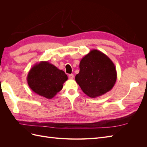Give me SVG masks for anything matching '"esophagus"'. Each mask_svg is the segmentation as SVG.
Returning a JSON list of instances; mask_svg holds the SVG:
<instances>
[{
  "mask_svg": "<svg viewBox=\"0 0 147 147\" xmlns=\"http://www.w3.org/2000/svg\"><path fill=\"white\" fill-rule=\"evenodd\" d=\"M74 74H69V78L70 79H73L74 78Z\"/></svg>",
  "mask_w": 147,
  "mask_h": 147,
  "instance_id": "obj_1",
  "label": "esophagus"
}]
</instances>
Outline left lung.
Listing matches in <instances>:
<instances>
[{"mask_svg": "<svg viewBox=\"0 0 147 147\" xmlns=\"http://www.w3.org/2000/svg\"><path fill=\"white\" fill-rule=\"evenodd\" d=\"M75 81L84 94L91 98L102 96L113 88L117 81L116 67L109 57L92 50L80 62Z\"/></svg>", "mask_w": 147, "mask_h": 147, "instance_id": "left-lung-1", "label": "left lung"}]
</instances>
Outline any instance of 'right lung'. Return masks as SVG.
I'll return each mask as SVG.
<instances>
[{"instance_id": "obj_1", "label": "right lung", "mask_w": 147, "mask_h": 147, "mask_svg": "<svg viewBox=\"0 0 147 147\" xmlns=\"http://www.w3.org/2000/svg\"><path fill=\"white\" fill-rule=\"evenodd\" d=\"M68 77L63 70L48 61L35 64L29 71L27 81L29 88L38 95L52 99L63 87Z\"/></svg>"}]
</instances>
